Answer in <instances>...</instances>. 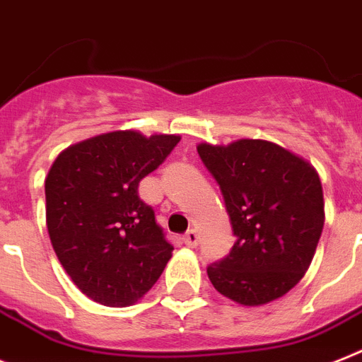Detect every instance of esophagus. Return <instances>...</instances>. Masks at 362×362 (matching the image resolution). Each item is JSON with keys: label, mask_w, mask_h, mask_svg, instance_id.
<instances>
[{"label": "esophagus", "mask_w": 362, "mask_h": 362, "mask_svg": "<svg viewBox=\"0 0 362 362\" xmlns=\"http://www.w3.org/2000/svg\"><path fill=\"white\" fill-rule=\"evenodd\" d=\"M183 242L187 244L188 247H196L198 246V242H199V235L196 229H188L187 233L183 235Z\"/></svg>", "instance_id": "1"}]
</instances>
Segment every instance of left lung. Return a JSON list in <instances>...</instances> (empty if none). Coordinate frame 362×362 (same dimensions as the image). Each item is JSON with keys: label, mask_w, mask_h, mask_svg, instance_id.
<instances>
[{"label": "left lung", "mask_w": 362, "mask_h": 362, "mask_svg": "<svg viewBox=\"0 0 362 362\" xmlns=\"http://www.w3.org/2000/svg\"><path fill=\"white\" fill-rule=\"evenodd\" d=\"M198 153L223 194L237 237L207 276L238 305L259 307L285 296L309 270L324 229V192L315 166L261 139L199 142Z\"/></svg>", "instance_id": "1"}]
</instances>
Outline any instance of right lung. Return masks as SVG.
I'll use <instances>...</instances> for the list:
<instances>
[{"label":"right lung","instance_id":"add662e5","mask_svg":"<svg viewBox=\"0 0 362 362\" xmlns=\"http://www.w3.org/2000/svg\"><path fill=\"white\" fill-rule=\"evenodd\" d=\"M179 134L110 131L62 149L46 175V226L62 268L85 296L134 305L157 283L174 246L139 198Z\"/></svg>","mask_w":362,"mask_h":362}]
</instances>
